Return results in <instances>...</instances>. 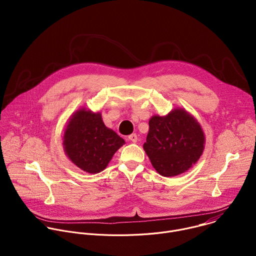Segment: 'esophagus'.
I'll list each match as a JSON object with an SVG mask.
<instances>
[{"instance_id":"1","label":"esophagus","mask_w":256,"mask_h":256,"mask_svg":"<svg viewBox=\"0 0 256 256\" xmlns=\"http://www.w3.org/2000/svg\"><path fill=\"white\" fill-rule=\"evenodd\" d=\"M128 140H130L132 142H136V140H138V136H136V134H132L128 136Z\"/></svg>"}]
</instances>
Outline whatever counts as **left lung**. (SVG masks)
<instances>
[{
    "label": "left lung",
    "instance_id": "left-lung-1",
    "mask_svg": "<svg viewBox=\"0 0 256 256\" xmlns=\"http://www.w3.org/2000/svg\"><path fill=\"white\" fill-rule=\"evenodd\" d=\"M204 149L202 128L184 109L175 108L165 116H154L149 120L144 150L160 175L184 173L198 162Z\"/></svg>",
    "mask_w": 256,
    "mask_h": 256
}]
</instances>
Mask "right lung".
<instances>
[{
    "label": "right lung",
    "instance_id": "add662e5",
    "mask_svg": "<svg viewBox=\"0 0 256 256\" xmlns=\"http://www.w3.org/2000/svg\"><path fill=\"white\" fill-rule=\"evenodd\" d=\"M62 138L68 159L83 171L93 174L104 170L126 142L116 132L105 126L100 112L94 114L85 108L70 118Z\"/></svg>",
    "mask_w": 256,
    "mask_h": 256
}]
</instances>
